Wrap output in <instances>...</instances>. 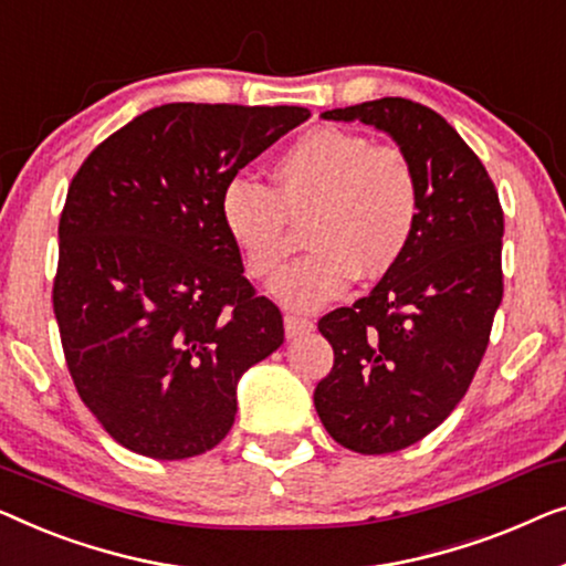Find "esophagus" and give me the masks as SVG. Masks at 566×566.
<instances>
[{
  "label": "esophagus",
  "mask_w": 566,
  "mask_h": 566,
  "mask_svg": "<svg viewBox=\"0 0 566 566\" xmlns=\"http://www.w3.org/2000/svg\"><path fill=\"white\" fill-rule=\"evenodd\" d=\"M315 328V323L310 321V317H302V315H284V333L286 338H297L302 333H310Z\"/></svg>",
  "instance_id": "1"
}]
</instances>
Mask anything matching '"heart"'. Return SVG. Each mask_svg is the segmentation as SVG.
Returning a JSON list of instances; mask_svg holds the SVG:
<instances>
[{
	"label": "heart",
	"mask_w": 566,
	"mask_h": 566,
	"mask_svg": "<svg viewBox=\"0 0 566 566\" xmlns=\"http://www.w3.org/2000/svg\"><path fill=\"white\" fill-rule=\"evenodd\" d=\"M274 189L233 179L220 200L226 233L253 280H272L305 228L307 256L280 274L272 294L286 307L315 310L354 276L379 280L400 264L420 218V179L410 156L361 133L315 127L274 161Z\"/></svg>",
	"instance_id": "heart-1"
}]
</instances>
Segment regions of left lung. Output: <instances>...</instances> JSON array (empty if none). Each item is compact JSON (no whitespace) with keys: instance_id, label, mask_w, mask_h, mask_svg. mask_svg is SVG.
<instances>
[{"instance_id":"left-lung-1","label":"left lung","mask_w":566,"mask_h":566,"mask_svg":"<svg viewBox=\"0 0 566 566\" xmlns=\"http://www.w3.org/2000/svg\"><path fill=\"white\" fill-rule=\"evenodd\" d=\"M323 117L387 133L420 179L400 264L317 323L333 346L313 397L325 431L356 453H392L439 428L472 385L503 300V207L474 150L431 107L385 97Z\"/></svg>"}]
</instances>
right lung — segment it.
Wrapping results in <instances>:
<instances>
[{"label":"right lung","instance_id":"add662e5","mask_svg":"<svg viewBox=\"0 0 566 566\" xmlns=\"http://www.w3.org/2000/svg\"><path fill=\"white\" fill-rule=\"evenodd\" d=\"M305 107L174 102L109 135L71 179L53 313L76 392L150 459L200 457L233 428L238 379L284 340L243 276L222 192Z\"/></svg>","mask_w":566,"mask_h":566}]
</instances>
